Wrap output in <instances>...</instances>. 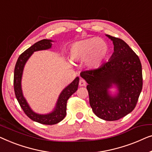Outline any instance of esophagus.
<instances>
[{
    "label": "esophagus",
    "instance_id": "obj_1",
    "mask_svg": "<svg viewBox=\"0 0 152 152\" xmlns=\"http://www.w3.org/2000/svg\"><path fill=\"white\" fill-rule=\"evenodd\" d=\"M86 85H87L86 81H85L84 79L81 78L80 81H79V85H80V86H81V87H83V86H85Z\"/></svg>",
    "mask_w": 152,
    "mask_h": 152
}]
</instances>
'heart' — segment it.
<instances>
[{"instance_id":"obj_1","label":"heart","mask_w":152,"mask_h":152,"mask_svg":"<svg viewBox=\"0 0 152 152\" xmlns=\"http://www.w3.org/2000/svg\"><path fill=\"white\" fill-rule=\"evenodd\" d=\"M110 53V48L105 41L100 38L93 37L74 42L70 48V57L75 61L86 59V65L89 67L96 68Z\"/></svg>"}]
</instances>
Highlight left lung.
Listing matches in <instances>:
<instances>
[{
  "label": "left lung",
  "mask_w": 152,
  "mask_h": 152,
  "mask_svg": "<svg viewBox=\"0 0 152 152\" xmlns=\"http://www.w3.org/2000/svg\"><path fill=\"white\" fill-rule=\"evenodd\" d=\"M114 43L110 61L96 69L85 70L80 76L88 83L89 104L94 114L104 121H117L136 107L142 88V65L139 58L121 38L107 35ZM116 85L114 97L108 89Z\"/></svg>",
  "instance_id": "1"
}]
</instances>
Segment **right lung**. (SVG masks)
<instances>
[{
    "label": "right lung",
    "instance_id": "obj_1",
    "mask_svg": "<svg viewBox=\"0 0 152 152\" xmlns=\"http://www.w3.org/2000/svg\"><path fill=\"white\" fill-rule=\"evenodd\" d=\"M52 40L43 39L40 40L32 46L27 49L24 52L19 56L18 60L15 65L14 75V88L16 99L19 104L22 108L25 114L29 118L37 123L43 124V125H54L61 121L66 116V110H67V102L71 96L76 92L78 89L79 78L76 77L71 84L68 85L65 89H63L59 96L58 100L56 103L55 110L52 113L45 115L38 114L34 113L31 110L27 104L26 100L23 97L22 89H21V78L23 68L27 60L31 56L34 52L39 50H48L52 47Z\"/></svg>",
    "mask_w": 152,
    "mask_h": 152
}]
</instances>
